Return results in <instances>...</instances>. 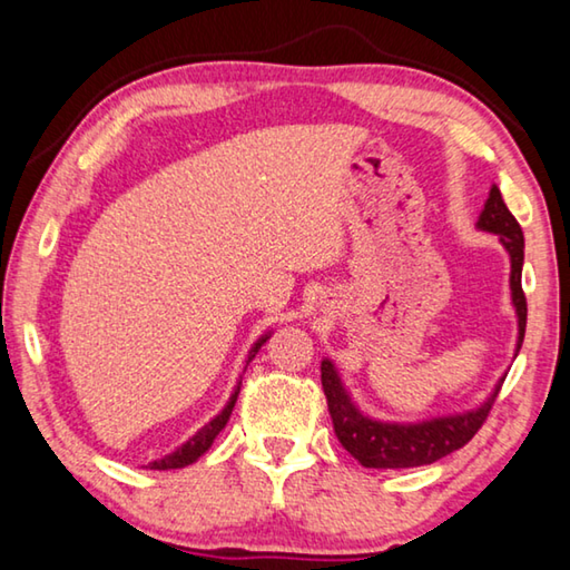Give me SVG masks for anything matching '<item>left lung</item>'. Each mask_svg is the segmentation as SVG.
Listing matches in <instances>:
<instances>
[{
  "label": "left lung",
  "mask_w": 570,
  "mask_h": 570,
  "mask_svg": "<svg viewBox=\"0 0 570 570\" xmlns=\"http://www.w3.org/2000/svg\"><path fill=\"white\" fill-rule=\"evenodd\" d=\"M478 229L492 232L500 237V245L505 247L510 255V297L512 307L518 315V343L515 356L525 338V321H528V305L525 293H522V257H525V239H522V229L518 219L512 217L510 209L502 202V194L495 184H492L490 197L484 202V209L480 212ZM321 381L325 399H328V412L333 419V429L343 450L351 452V456L363 464V468L373 470H401V468H422V464H432L442 456L452 454L454 450L468 444L478 429L488 419L492 404H495L498 391L502 386V376L490 396L482 401L480 406L470 409L462 414H446V416H432L424 422H379L361 412L353 404L348 389L343 386L338 376V368L333 366L331 358L321 361Z\"/></svg>",
  "instance_id": "left-lung-1"
}]
</instances>
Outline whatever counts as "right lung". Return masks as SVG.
Segmentation results:
<instances>
[{
  "label": "right lung",
  "mask_w": 570,
  "mask_h": 570,
  "mask_svg": "<svg viewBox=\"0 0 570 570\" xmlns=\"http://www.w3.org/2000/svg\"><path fill=\"white\" fill-rule=\"evenodd\" d=\"M269 338V333H265V335H259V338L255 341V346L249 348V356H247V363L255 358V353L263 348V343ZM247 368V366H245ZM239 386H242V381H237V386H235V391H232V396H229V401H227V406L222 409V412L212 419L209 424H204L197 434L191 436V440H186L181 446H176V450L171 452V454H166V456H161V460H154V462H148V468L151 470H181V468H186V464H191V462H197L199 456L209 450L212 446V442L217 440V434L222 432L224 429V424L229 422V414H232V409H235V404H237V396H239Z\"/></svg>",
  "instance_id": "right-lung-1"
}]
</instances>
